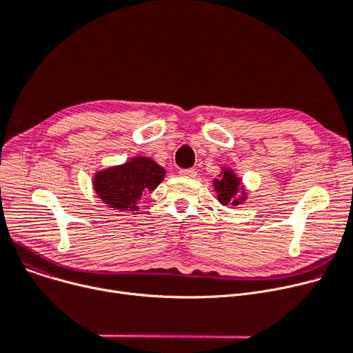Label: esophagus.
Segmentation results:
<instances>
[{
	"label": "esophagus",
	"instance_id": "obj_1",
	"mask_svg": "<svg viewBox=\"0 0 353 353\" xmlns=\"http://www.w3.org/2000/svg\"><path fill=\"white\" fill-rule=\"evenodd\" d=\"M179 174L181 177H188V179H193L196 177V170L194 169H188V170H180Z\"/></svg>",
	"mask_w": 353,
	"mask_h": 353
}]
</instances>
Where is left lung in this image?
Listing matches in <instances>:
<instances>
[{"mask_svg": "<svg viewBox=\"0 0 353 353\" xmlns=\"http://www.w3.org/2000/svg\"><path fill=\"white\" fill-rule=\"evenodd\" d=\"M213 189L216 192V199L220 205L230 206L234 209L239 205H243L248 200V190L245 184L232 167H221L217 179H213Z\"/></svg>", "mask_w": 353, "mask_h": 353, "instance_id": "obj_1", "label": "left lung"}]
</instances>
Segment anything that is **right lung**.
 Returning <instances> with one entry per match:
<instances>
[{"instance_id": "1", "label": "right lung", "mask_w": 353, "mask_h": 353, "mask_svg": "<svg viewBox=\"0 0 353 353\" xmlns=\"http://www.w3.org/2000/svg\"><path fill=\"white\" fill-rule=\"evenodd\" d=\"M165 177L164 167L153 159L136 156L123 164L96 172L92 188L108 208L120 212H137L139 200L152 193Z\"/></svg>"}]
</instances>
